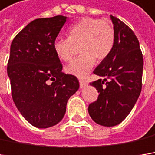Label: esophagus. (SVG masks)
<instances>
[{"instance_id": "esophagus-1", "label": "esophagus", "mask_w": 155, "mask_h": 155, "mask_svg": "<svg viewBox=\"0 0 155 155\" xmlns=\"http://www.w3.org/2000/svg\"><path fill=\"white\" fill-rule=\"evenodd\" d=\"M87 85V83L86 81H80V87L81 88H83V87H85Z\"/></svg>"}]
</instances>
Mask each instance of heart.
<instances>
[{
	"instance_id": "heart-1",
	"label": "heart",
	"mask_w": 155,
	"mask_h": 155,
	"mask_svg": "<svg viewBox=\"0 0 155 155\" xmlns=\"http://www.w3.org/2000/svg\"><path fill=\"white\" fill-rule=\"evenodd\" d=\"M115 30L108 20L84 17L72 24L68 38H57L53 42L56 56L63 61L71 59L75 46L81 55L66 67V72L78 78H84L97 61H102L112 51Z\"/></svg>"
}]
</instances>
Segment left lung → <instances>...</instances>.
I'll use <instances>...</instances> for the list:
<instances>
[{
  "label": "left lung",
  "instance_id": "1",
  "mask_svg": "<svg viewBox=\"0 0 155 155\" xmlns=\"http://www.w3.org/2000/svg\"><path fill=\"white\" fill-rule=\"evenodd\" d=\"M110 19L114 46L93 72L104 79L90 83L99 96L87 109L94 122L108 127L120 124L131 112L141 92L143 74V55L137 37L118 18L110 15Z\"/></svg>",
  "mask_w": 155,
  "mask_h": 155
}]
</instances>
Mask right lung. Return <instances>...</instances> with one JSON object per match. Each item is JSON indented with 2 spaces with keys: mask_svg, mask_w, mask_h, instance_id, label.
<instances>
[{
  "mask_svg": "<svg viewBox=\"0 0 155 155\" xmlns=\"http://www.w3.org/2000/svg\"><path fill=\"white\" fill-rule=\"evenodd\" d=\"M66 22L63 15L36 19L11 43L7 71L12 98L23 117L38 128L59 123L68 99L80 87L77 78L62 72L53 50Z\"/></svg>",
  "mask_w": 155,
  "mask_h": 155,
  "instance_id": "obj_1",
  "label": "right lung"
}]
</instances>
